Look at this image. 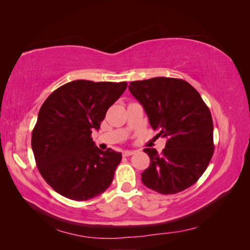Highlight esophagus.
Here are the masks:
<instances>
[{
  "instance_id": "esophagus-1",
  "label": "esophagus",
  "mask_w": 250,
  "mask_h": 250,
  "mask_svg": "<svg viewBox=\"0 0 250 250\" xmlns=\"http://www.w3.org/2000/svg\"><path fill=\"white\" fill-rule=\"evenodd\" d=\"M132 154H134V151H132V150H125V151H123V156H130Z\"/></svg>"
}]
</instances>
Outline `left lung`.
<instances>
[{
	"instance_id": "1",
	"label": "left lung",
	"mask_w": 250,
	"mask_h": 250,
	"mask_svg": "<svg viewBox=\"0 0 250 250\" xmlns=\"http://www.w3.org/2000/svg\"><path fill=\"white\" fill-rule=\"evenodd\" d=\"M129 90L145 109L149 123L167 138L161 154L144 149L150 157L142 183L157 193L176 194L193 186L214 153V125L201 96L183 79L155 77L132 81Z\"/></svg>"
}]
</instances>
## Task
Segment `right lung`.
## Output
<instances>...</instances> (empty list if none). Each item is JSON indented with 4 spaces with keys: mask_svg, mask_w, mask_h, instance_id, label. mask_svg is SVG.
<instances>
[{
    "mask_svg": "<svg viewBox=\"0 0 250 250\" xmlns=\"http://www.w3.org/2000/svg\"><path fill=\"white\" fill-rule=\"evenodd\" d=\"M127 82L75 80L43 102L32 131L36 166L47 184L64 197L84 201L111 185L122 154L102 151L92 139Z\"/></svg>",
    "mask_w": 250,
    "mask_h": 250,
    "instance_id": "add662e5",
    "label": "right lung"
}]
</instances>
